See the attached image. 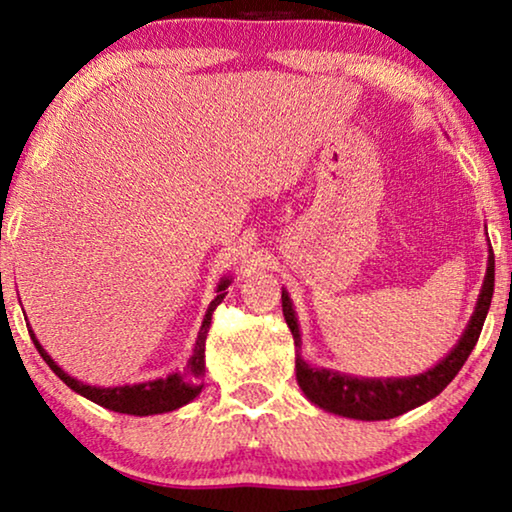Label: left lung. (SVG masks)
Returning <instances> with one entry per match:
<instances>
[{
    "label": "left lung",
    "mask_w": 512,
    "mask_h": 512,
    "mask_svg": "<svg viewBox=\"0 0 512 512\" xmlns=\"http://www.w3.org/2000/svg\"><path fill=\"white\" fill-rule=\"evenodd\" d=\"M487 256V272L482 282L478 303H475L473 317L461 333L457 345L450 349V354L443 356L436 366L424 370L419 375L410 377H356L338 370L317 368L307 363L300 354V328L298 317L293 310L289 291L282 289V312L286 324L291 328L293 345H296V380L298 387L303 389L307 401L317 408L333 412V415L361 419V422H380V419H391L403 415L417 405H424L431 398H436L447 384L454 380L464 366L468 354L473 352L475 342L480 338L482 324H485L489 305H492L494 293V251L489 244Z\"/></svg>",
    "instance_id": "1"
}]
</instances>
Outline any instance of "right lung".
I'll return each mask as SVG.
<instances>
[{"label":"right lung","instance_id":"add662e5","mask_svg":"<svg viewBox=\"0 0 512 512\" xmlns=\"http://www.w3.org/2000/svg\"><path fill=\"white\" fill-rule=\"evenodd\" d=\"M233 282V277H221V282L216 284V298L209 303L205 319H202L200 333L195 338V347L191 359H188L184 370H174L167 377H156V380H146V382H137V384H118V387H93V384H86L76 377L67 375L58 363L51 359V354L41 347V342L37 340V335L30 328V338L37 347V352L41 354V359L48 363V368L53 370L55 375L60 377L62 382L67 384L69 389L81 394L88 401H93L102 408L114 410V412H123V415H135V417H146V415H163V412H172L184 408L186 403H191L195 396L200 394L202 387V370H205V340H207V331L212 326V312L216 310V305L226 298V289Z\"/></svg>","mask_w":512,"mask_h":512}]
</instances>
